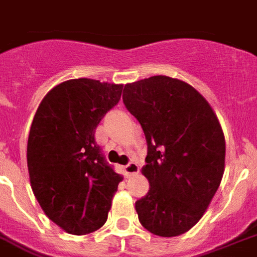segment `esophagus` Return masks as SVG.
<instances>
[{"label":"esophagus","mask_w":257,"mask_h":257,"mask_svg":"<svg viewBox=\"0 0 257 257\" xmlns=\"http://www.w3.org/2000/svg\"><path fill=\"white\" fill-rule=\"evenodd\" d=\"M124 171H125V175L126 176H132V175H136V174H139L140 167L137 163H135V162H131L129 165L125 166Z\"/></svg>","instance_id":"obj_1"}]
</instances>
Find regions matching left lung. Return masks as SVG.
Here are the masks:
<instances>
[{
    "label": "left lung",
    "instance_id": "1",
    "mask_svg": "<svg viewBox=\"0 0 257 257\" xmlns=\"http://www.w3.org/2000/svg\"><path fill=\"white\" fill-rule=\"evenodd\" d=\"M122 100L148 142L141 171L150 187L136 201L140 222L165 238L184 234L201 219L225 171L218 117L195 87L167 75L126 83Z\"/></svg>",
    "mask_w": 257,
    "mask_h": 257
}]
</instances>
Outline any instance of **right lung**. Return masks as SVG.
Instances as JSON below:
<instances>
[{"label":"right lung","instance_id":"right-lung-1","mask_svg":"<svg viewBox=\"0 0 257 257\" xmlns=\"http://www.w3.org/2000/svg\"><path fill=\"white\" fill-rule=\"evenodd\" d=\"M121 91L116 83L69 79L43 98L32 120L27 142L32 192L45 215L69 234L102 227L122 180L94 139Z\"/></svg>","mask_w":257,"mask_h":257}]
</instances>
